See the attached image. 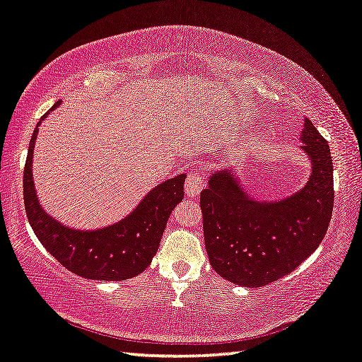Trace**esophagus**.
Wrapping results in <instances>:
<instances>
[{
  "label": "esophagus",
  "instance_id": "esophagus-1",
  "mask_svg": "<svg viewBox=\"0 0 362 362\" xmlns=\"http://www.w3.org/2000/svg\"><path fill=\"white\" fill-rule=\"evenodd\" d=\"M206 185V180H204V175L202 174L199 170H192L190 174L187 177V182H185V193L187 197H197L199 194V192L203 190Z\"/></svg>",
  "mask_w": 362,
  "mask_h": 362
}]
</instances>
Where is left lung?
I'll return each mask as SVG.
<instances>
[{"mask_svg":"<svg viewBox=\"0 0 362 362\" xmlns=\"http://www.w3.org/2000/svg\"><path fill=\"white\" fill-rule=\"evenodd\" d=\"M313 174L301 192L282 202H255L230 170L217 172L199 197L204 243L214 271L228 282L264 286L314 253L334 211L330 148L309 119L301 134Z\"/></svg>","mask_w":362,"mask_h":362,"instance_id":"left-lung-1","label":"left lung"}]
</instances>
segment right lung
I'll return each instance as SVG.
<instances>
[{"label": "right lung", "instance_id": "obj_1", "mask_svg": "<svg viewBox=\"0 0 362 362\" xmlns=\"http://www.w3.org/2000/svg\"><path fill=\"white\" fill-rule=\"evenodd\" d=\"M37 132L38 129L32 135L24 168V204L40 242L67 271L80 277L119 282L141 274L156 255L172 209L183 199L185 175L153 188L139 208L111 227L93 232L74 230L49 217L37 199L32 179Z\"/></svg>", "mask_w": 362, "mask_h": 362}]
</instances>
